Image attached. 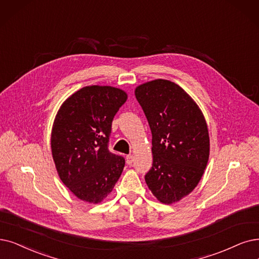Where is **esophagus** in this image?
<instances>
[{"mask_svg":"<svg viewBox=\"0 0 259 259\" xmlns=\"http://www.w3.org/2000/svg\"><path fill=\"white\" fill-rule=\"evenodd\" d=\"M133 161H134V156H133V155H127V156H126V163L127 164H132Z\"/></svg>","mask_w":259,"mask_h":259,"instance_id":"obj_1","label":"esophagus"}]
</instances>
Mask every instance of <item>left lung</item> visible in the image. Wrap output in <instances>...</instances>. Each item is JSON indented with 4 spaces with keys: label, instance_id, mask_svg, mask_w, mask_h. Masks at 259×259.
I'll list each match as a JSON object with an SVG mask.
<instances>
[{
    "label": "left lung",
    "instance_id": "8db88e82",
    "mask_svg": "<svg viewBox=\"0 0 259 259\" xmlns=\"http://www.w3.org/2000/svg\"><path fill=\"white\" fill-rule=\"evenodd\" d=\"M135 96L152 133L153 164L144 179L158 201L178 202L196 187L207 164V124L195 102L173 81L146 82Z\"/></svg>",
    "mask_w": 259,
    "mask_h": 259
}]
</instances>
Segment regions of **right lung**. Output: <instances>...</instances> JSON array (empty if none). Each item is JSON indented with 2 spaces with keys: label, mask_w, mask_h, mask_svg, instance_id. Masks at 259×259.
I'll use <instances>...</instances> for the list:
<instances>
[{
  "label": "right lung",
  "mask_w": 259,
  "mask_h": 259,
  "mask_svg": "<svg viewBox=\"0 0 259 259\" xmlns=\"http://www.w3.org/2000/svg\"><path fill=\"white\" fill-rule=\"evenodd\" d=\"M127 95L87 86L68 98L52 128L51 148L60 180L78 199L100 203L111 192L125 159L108 150L111 123Z\"/></svg>",
  "instance_id": "1"
}]
</instances>
